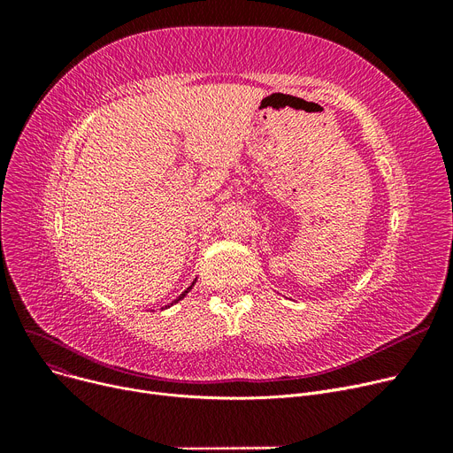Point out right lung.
Returning a JSON list of instances; mask_svg holds the SVG:
<instances>
[{
	"instance_id": "right-lung-1",
	"label": "right lung",
	"mask_w": 453,
	"mask_h": 453,
	"mask_svg": "<svg viewBox=\"0 0 453 453\" xmlns=\"http://www.w3.org/2000/svg\"><path fill=\"white\" fill-rule=\"evenodd\" d=\"M195 282H196V280H195ZM195 282H193V284H190V287H188V288H187V290H185V292H183V294H181V296H180V297H178V299H174V301H173V303H178V301H181V299H183V297H185V296H187V294H188V290H190V288H193V287H195ZM173 303H171V304H173Z\"/></svg>"
}]
</instances>
